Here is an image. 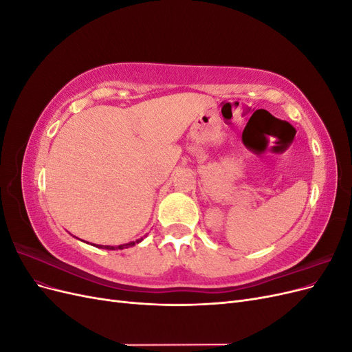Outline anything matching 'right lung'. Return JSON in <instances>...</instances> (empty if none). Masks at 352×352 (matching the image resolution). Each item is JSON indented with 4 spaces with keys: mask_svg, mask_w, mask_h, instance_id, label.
<instances>
[{
    "mask_svg": "<svg viewBox=\"0 0 352 352\" xmlns=\"http://www.w3.org/2000/svg\"><path fill=\"white\" fill-rule=\"evenodd\" d=\"M144 238H141V239H136V241H132V242H129V243H123V245H117V247H110V245H95V247L97 248H104V250H123V248H129V247H133L135 243H140L141 241H142Z\"/></svg>",
    "mask_w": 352,
    "mask_h": 352,
    "instance_id": "add662e5",
    "label": "right lung"
}]
</instances>
